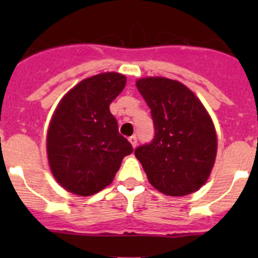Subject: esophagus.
<instances>
[{
  "label": "esophagus",
  "instance_id": "34e87169",
  "mask_svg": "<svg viewBox=\"0 0 258 258\" xmlns=\"http://www.w3.org/2000/svg\"><path fill=\"white\" fill-rule=\"evenodd\" d=\"M128 141L131 142L132 147H134V148L137 146V137H136V136H131V137H130V139H128Z\"/></svg>",
  "mask_w": 258,
  "mask_h": 258
}]
</instances>
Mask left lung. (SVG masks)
<instances>
[{
  "mask_svg": "<svg viewBox=\"0 0 258 258\" xmlns=\"http://www.w3.org/2000/svg\"><path fill=\"white\" fill-rule=\"evenodd\" d=\"M136 86L155 124L152 142L135 150L148 181L167 196L197 191L206 183L217 153V136L209 112L178 81L145 77Z\"/></svg>",
  "mask_w": 258,
  "mask_h": 258,
  "instance_id": "8db88e82",
  "label": "left lung"
}]
</instances>
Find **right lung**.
Segmentation results:
<instances>
[{
	"label": "right lung",
	"instance_id": "obj_1",
	"mask_svg": "<svg viewBox=\"0 0 258 258\" xmlns=\"http://www.w3.org/2000/svg\"><path fill=\"white\" fill-rule=\"evenodd\" d=\"M126 77L105 72L77 83L63 96L47 132V157L56 181L79 196H91L113 181L131 144L110 112Z\"/></svg>",
	"mask_w": 258,
	"mask_h": 258
}]
</instances>
